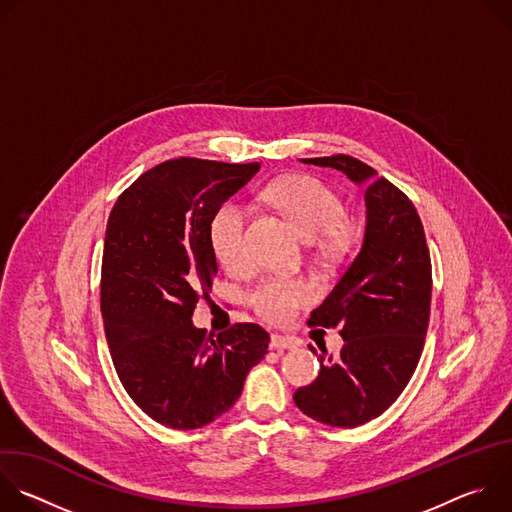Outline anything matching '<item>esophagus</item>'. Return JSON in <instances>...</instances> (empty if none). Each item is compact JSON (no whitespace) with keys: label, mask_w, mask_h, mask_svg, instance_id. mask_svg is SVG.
Listing matches in <instances>:
<instances>
[{"label":"esophagus","mask_w":512,"mask_h":512,"mask_svg":"<svg viewBox=\"0 0 512 512\" xmlns=\"http://www.w3.org/2000/svg\"><path fill=\"white\" fill-rule=\"evenodd\" d=\"M269 348H273V350H296V348H298V342H296L294 338L273 334L271 340H269Z\"/></svg>","instance_id":"34e87169"}]
</instances>
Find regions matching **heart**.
<instances>
[{"instance_id": "heart-1", "label": "heart", "mask_w": 512, "mask_h": 512, "mask_svg": "<svg viewBox=\"0 0 512 512\" xmlns=\"http://www.w3.org/2000/svg\"><path fill=\"white\" fill-rule=\"evenodd\" d=\"M271 200L289 216L308 241L322 239L328 251H338L346 235L340 229L344 204L340 196L310 176H291L277 182L269 190ZM247 208L237 202H227L218 208L210 221L208 237L216 259L231 271H241L249 265L245 245ZM310 298L306 285L283 279L263 281L249 298L253 310L267 322H287Z\"/></svg>"}]
</instances>
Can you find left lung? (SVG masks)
<instances>
[{"label":"left lung","mask_w":512,"mask_h":512,"mask_svg":"<svg viewBox=\"0 0 512 512\" xmlns=\"http://www.w3.org/2000/svg\"><path fill=\"white\" fill-rule=\"evenodd\" d=\"M364 188L367 227L358 255L308 324L340 326L338 356L318 354L320 375L294 393L308 417L356 427L379 417L407 387L419 362L431 304V261L413 202L350 156L308 158Z\"/></svg>","instance_id":"obj_1"}]
</instances>
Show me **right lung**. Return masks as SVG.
I'll use <instances>...</instances> for the list:
<instances>
[{
  "label": "right lung",
  "instance_id": "1",
  "mask_svg": "<svg viewBox=\"0 0 512 512\" xmlns=\"http://www.w3.org/2000/svg\"><path fill=\"white\" fill-rule=\"evenodd\" d=\"M259 168L170 160L141 174L109 214L101 269L107 344L129 397L166 427L196 429L227 413L267 354L269 334L257 324H235L214 340L192 324L218 271L212 216Z\"/></svg>",
  "mask_w": 512,
  "mask_h": 512
}]
</instances>
